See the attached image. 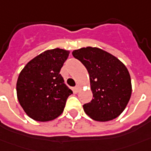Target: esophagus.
Masks as SVG:
<instances>
[{
  "label": "esophagus",
  "mask_w": 151,
  "mask_h": 151,
  "mask_svg": "<svg viewBox=\"0 0 151 151\" xmlns=\"http://www.w3.org/2000/svg\"><path fill=\"white\" fill-rule=\"evenodd\" d=\"M79 89H80V86H76L75 88H74V90H75V92H76V93H77L78 91H79Z\"/></svg>",
  "instance_id": "obj_1"
}]
</instances>
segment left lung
<instances>
[{
    "mask_svg": "<svg viewBox=\"0 0 151 151\" xmlns=\"http://www.w3.org/2000/svg\"><path fill=\"white\" fill-rule=\"evenodd\" d=\"M89 75L93 99L84 111L99 122L113 120L126 109L132 94L131 77L125 65L116 57L98 47H82L72 52Z\"/></svg>",
    "mask_w": 151,
    "mask_h": 151,
    "instance_id": "obj_1",
    "label": "left lung"
}]
</instances>
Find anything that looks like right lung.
<instances>
[{
    "instance_id": "right-lung-1",
    "label": "right lung",
    "mask_w": 151,
    "mask_h": 151,
    "mask_svg": "<svg viewBox=\"0 0 151 151\" xmlns=\"http://www.w3.org/2000/svg\"><path fill=\"white\" fill-rule=\"evenodd\" d=\"M69 53L60 48L47 50L28 62L19 75L18 100L35 121H51L63 112L72 91L64 83L60 70Z\"/></svg>"
}]
</instances>
